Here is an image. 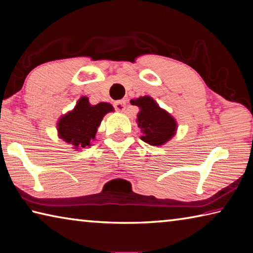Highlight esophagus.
I'll list each match as a JSON object with an SVG mask.
<instances>
[{
  "instance_id": "esophagus-1",
  "label": "esophagus",
  "mask_w": 253,
  "mask_h": 253,
  "mask_svg": "<svg viewBox=\"0 0 253 253\" xmlns=\"http://www.w3.org/2000/svg\"><path fill=\"white\" fill-rule=\"evenodd\" d=\"M114 106L117 111H121V113H123V111L126 109V101L125 100H117L114 104Z\"/></svg>"
}]
</instances>
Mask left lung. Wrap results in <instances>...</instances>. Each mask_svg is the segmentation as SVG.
Returning <instances> with one entry per match:
<instances>
[{
  "label": "left lung",
  "mask_w": 253,
  "mask_h": 253,
  "mask_svg": "<svg viewBox=\"0 0 253 253\" xmlns=\"http://www.w3.org/2000/svg\"><path fill=\"white\" fill-rule=\"evenodd\" d=\"M130 104L140 109L137 114V124L143 132L140 136L143 142L152 146H161L176 134V121L168 111L162 109L152 97H139L130 100Z\"/></svg>",
  "instance_id": "1"
}]
</instances>
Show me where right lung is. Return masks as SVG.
Masks as SVG:
<instances>
[{
  "instance_id": "1",
  "label": "right lung",
  "mask_w": 253,
  "mask_h": 253,
  "mask_svg": "<svg viewBox=\"0 0 253 253\" xmlns=\"http://www.w3.org/2000/svg\"><path fill=\"white\" fill-rule=\"evenodd\" d=\"M110 111H114V107L108 102L92 106L87 97H81L75 108L59 119L58 135L75 149L89 147L102 118Z\"/></svg>"
}]
</instances>
